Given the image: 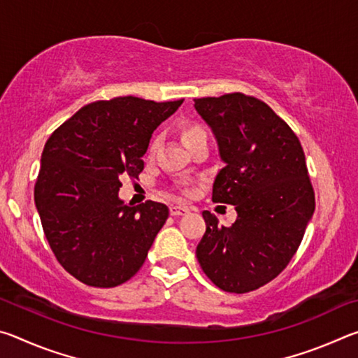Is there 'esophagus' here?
<instances>
[{"mask_svg":"<svg viewBox=\"0 0 358 358\" xmlns=\"http://www.w3.org/2000/svg\"><path fill=\"white\" fill-rule=\"evenodd\" d=\"M189 208L186 207H181V205H172L171 207V215L172 216H181V215H186Z\"/></svg>","mask_w":358,"mask_h":358,"instance_id":"1","label":"esophagus"}]
</instances>
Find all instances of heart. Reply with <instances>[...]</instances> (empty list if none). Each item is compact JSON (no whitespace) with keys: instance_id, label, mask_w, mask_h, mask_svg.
<instances>
[{"instance_id":"b5f03b06","label":"heart","mask_w":358,"mask_h":358,"mask_svg":"<svg viewBox=\"0 0 358 358\" xmlns=\"http://www.w3.org/2000/svg\"><path fill=\"white\" fill-rule=\"evenodd\" d=\"M180 136H181V141H183V143H185V147H187V145H191L197 141H201V138H208L207 129H205L202 124L194 123V121H186V123L180 124ZM155 148H156V142L150 145L151 151H153Z\"/></svg>"}]
</instances>
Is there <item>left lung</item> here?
<instances>
[{
	"label": "left lung",
	"instance_id": "8db88e82",
	"mask_svg": "<svg viewBox=\"0 0 358 358\" xmlns=\"http://www.w3.org/2000/svg\"><path fill=\"white\" fill-rule=\"evenodd\" d=\"M194 108L213 131L224 162L211 199L237 211L230 227L203 211L207 230L196 256L217 287L250 292L286 268L313 217L305 153L292 129L252 96L194 99Z\"/></svg>",
	"mask_w": 358,
	"mask_h": 358
}]
</instances>
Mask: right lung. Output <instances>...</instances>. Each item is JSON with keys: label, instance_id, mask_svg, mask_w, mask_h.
Here are the masks:
<instances>
[{"label": "right lung", "instance_id": "1", "mask_svg": "<svg viewBox=\"0 0 358 358\" xmlns=\"http://www.w3.org/2000/svg\"><path fill=\"white\" fill-rule=\"evenodd\" d=\"M183 99L134 96L82 107L48 138L41 156L34 202L53 254L87 286L115 287L143 265L167 205L129 207L118 196L121 175L143 171L153 131Z\"/></svg>", "mask_w": 358, "mask_h": 358}]
</instances>
